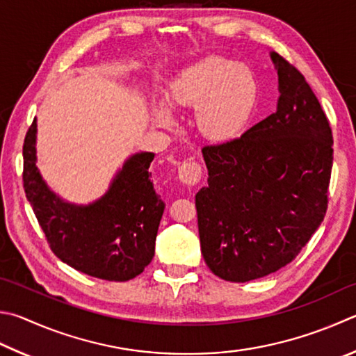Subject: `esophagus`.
<instances>
[{"label": "esophagus", "instance_id": "obj_1", "mask_svg": "<svg viewBox=\"0 0 356 356\" xmlns=\"http://www.w3.org/2000/svg\"><path fill=\"white\" fill-rule=\"evenodd\" d=\"M200 176H202V168L196 161H184L179 166V180L184 185H196L200 180Z\"/></svg>", "mask_w": 356, "mask_h": 356}]
</instances>
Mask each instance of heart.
I'll use <instances>...</instances> for the list:
<instances>
[{"instance_id": "heart-1", "label": "heart", "mask_w": 356, "mask_h": 356, "mask_svg": "<svg viewBox=\"0 0 356 356\" xmlns=\"http://www.w3.org/2000/svg\"><path fill=\"white\" fill-rule=\"evenodd\" d=\"M255 99L252 71L219 56H207L182 70L165 92L168 108L195 107L197 132L215 143L235 138L243 131ZM168 108H159L156 116L161 126L172 127L176 120Z\"/></svg>"}]
</instances>
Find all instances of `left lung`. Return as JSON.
<instances>
[{"instance_id": "8db88e82", "label": "left lung", "mask_w": 356, "mask_h": 356, "mask_svg": "<svg viewBox=\"0 0 356 356\" xmlns=\"http://www.w3.org/2000/svg\"><path fill=\"white\" fill-rule=\"evenodd\" d=\"M279 74L275 113L240 138L205 146L209 185L196 195L207 266L244 283L286 266L324 221L333 135L299 70L270 53Z\"/></svg>"}]
</instances>
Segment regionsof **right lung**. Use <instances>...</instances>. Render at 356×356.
<instances>
[{
    "label": "right lung",
    "instance_id": "add662e5",
    "mask_svg": "<svg viewBox=\"0 0 356 356\" xmlns=\"http://www.w3.org/2000/svg\"><path fill=\"white\" fill-rule=\"evenodd\" d=\"M37 120L23 145V185L51 250L68 266L108 282L137 277L151 263L165 202L154 190V152H137L115 174L108 190L87 205L67 202L37 168Z\"/></svg>",
    "mask_w": 356,
    "mask_h": 356
}]
</instances>
